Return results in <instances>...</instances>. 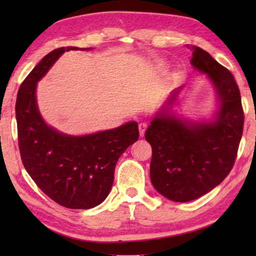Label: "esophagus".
<instances>
[{
    "label": "esophagus",
    "instance_id": "esophagus-1",
    "mask_svg": "<svg viewBox=\"0 0 256 256\" xmlns=\"http://www.w3.org/2000/svg\"><path fill=\"white\" fill-rule=\"evenodd\" d=\"M146 122H140L138 124V129H140V136H141V138H143V136H144V132H146Z\"/></svg>",
    "mask_w": 256,
    "mask_h": 256
}]
</instances>
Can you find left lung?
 Listing matches in <instances>:
<instances>
[{
  "instance_id": "obj_1",
  "label": "left lung",
  "mask_w": 256,
  "mask_h": 256,
  "mask_svg": "<svg viewBox=\"0 0 256 256\" xmlns=\"http://www.w3.org/2000/svg\"><path fill=\"white\" fill-rule=\"evenodd\" d=\"M191 65L216 94L211 118L191 120L178 114L174 90L156 112L144 138L152 149L150 180L156 191L178 202L194 200L222 183L236 160L244 129L240 90L234 76L208 52L191 46Z\"/></svg>"
}]
</instances>
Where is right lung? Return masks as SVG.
<instances>
[{"label": "right lung", "mask_w": 256, "mask_h": 256, "mask_svg": "<svg viewBox=\"0 0 256 256\" xmlns=\"http://www.w3.org/2000/svg\"><path fill=\"white\" fill-rule=\"evenodd\" d=\"M76 46L56 48L34 66L16 100L18 146L30 177L52 200L68 208L88 210L110 194L120 156L138 138V122L86 135H70L48 124L37 104L38 82L58 58Z\"/></svg>", "instance_id": "obj_1"}]
</instances>
